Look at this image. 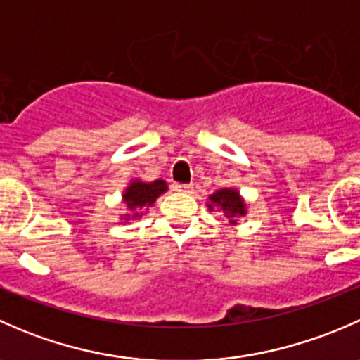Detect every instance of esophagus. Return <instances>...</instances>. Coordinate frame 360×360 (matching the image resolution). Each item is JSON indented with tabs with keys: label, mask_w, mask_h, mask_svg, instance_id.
<instances>
[{
	"label": "esophagus",
	"mask_w": 360,
	"mask_h": 360,
	"mask_svg": "<svg viewBox=\"0 0 360 360\" xmlns=\"http://www.w3.org/2000/svg\"><path fill=\"white\" fill-rule=\"evenodd\" d=\"M176 188L179 191H184V193H190V191L193 190V184H177Z\"/></svg>",
	"instance_id": "obj_1"
}]
</instances>
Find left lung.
<instances>
[{"mask_svg":"<svg viewBox=\"0 0 360 360\" xmlns=\"http://www.w3.org/2000/svg\"><path fill=\"white\" fill-rule=\"evenodd\" d=\"M207 207H209V210H214L216 207L223 210L224 217H228L231 224H237V217L248 214V205H245L244 198L233 188H223V190H217L216 193L210 195Z\"/></svg>","mask_w":360,"mask_h":360,"instance_id":"1","label":"left lung"}]
</instances>
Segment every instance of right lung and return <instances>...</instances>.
Instances as JSON below:
<instances>
[{"label": "right lung", "mask_w": 360, "mask_h": 360, "mask_svg": "<svg viewBox=\"0 0 360 360\" xmlns=\"http://www.w3.org/2000/svg\"><path fill=\"white\" fill-rule=\"evenodd\" d=\"M165 191L167 183L163 179H157L153 183H144V181L134 179L122 195L123 202L127 203V209H129V214H125L123 219L130 221L141 217L144 210H148V207L153 205L155 200H157L160 195L165 193Z\"/></svg>", "instance_id": "right-lung-1"}]
</instances>
